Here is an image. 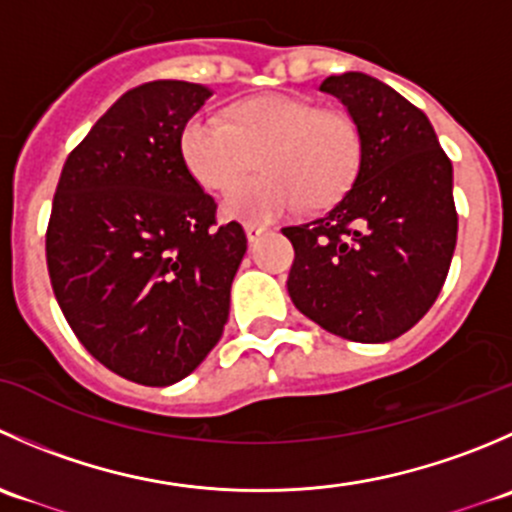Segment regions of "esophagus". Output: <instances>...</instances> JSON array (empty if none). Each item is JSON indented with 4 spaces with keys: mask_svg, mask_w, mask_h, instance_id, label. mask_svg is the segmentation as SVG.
Returning <instances> with one entry per match:
<instances>
[{
    "mask_svg": "<svg viewBox=\"0 0 512 512\" xmlns=\"http://www.w3.org/2000/svg\"><path fill=\"white\" fill-rule=\"evenodd\" d=\"M245 235H247V242H250V245H255V242L260 240L262 235H265V227H262V225H252V223H247V225H245Z\"/></svg>",
    "mask_w": 512,
    "mask_h": 512,
    "instance_id": "obj_1",
    "label": "esophagus"
}]
</instances>
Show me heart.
Segmentation results:
<instances>
[{
    "label": "heart",
    "instance_id": "obj_1",
    "mask_svg": "<svg viewBox=\"0 0 512 512\" xmlns=\"http://www.w3.org/2000/svg\"><path fill=\"white\" fill-rule=\"evenodd\" d=\"M180 153L203 188L225 193L260 153L255 178L225 198V215L270 223L307 200L327 205L347 193L361 163V131L349 113L302 96L262 94L227 111V121L198 113L180 133Z\"/></svg>",
    "mask_w": 512,
    "mask_h": 512
}]
</instances>
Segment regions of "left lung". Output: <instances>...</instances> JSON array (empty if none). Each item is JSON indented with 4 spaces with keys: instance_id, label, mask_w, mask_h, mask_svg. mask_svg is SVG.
I'll return each mask as SVG.
<instances>
[{
    "instance_id": "obj_1",
    "label": "left lung",
    "mask_w": 512,
    "mask_h": 512,
    "mask_svg": "<svg viewBox=\"0 0 512 512\" xmlns=\"http://www.w3.org/2000/svg\"><path fill=\"white\" fill-rule=\"evenodd\" d=\"M319 89L361 131L352 188L329 213L282 227L294 307L352 342H391L431 309L456 250L453 165L421 108L374 76L347 71Z\"/></svg>"
}]
</instances>
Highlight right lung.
<instances>
[{
    "label": "right lung",
    "mask_w": 512,
    "mask_h": 512,
    "mask_svg": "<svg viewBox=\"0 0 512 512\" xmlns=\"http://www.w3.org/2000/svg\"><path fill=\"white\" fill-rule=\"evenodd\" d=\"M210 96L170 79L126 91L69 153L51 205L46 267L66 322L143 386L185 379L218 344L247 250L180 153Z\"/></svg>",
    "instance_id": "1"
}]
</instances>
